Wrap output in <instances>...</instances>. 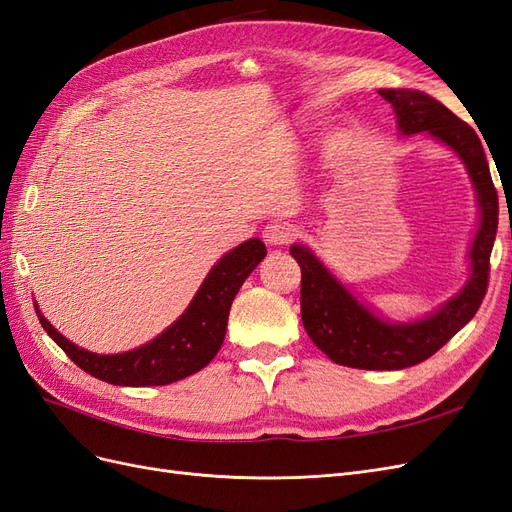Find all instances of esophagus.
<instances>
[{"mask_svg": "<svg viewBox=\"0 0 512 512\" xmlns=\"http://www.w3.org/2000/svg\"><path fill=\"white\" fill-rule=\"evenodd\" d=\"M294 236H296L294 227L287 225V223H270L264 229V240L270 246H283V244L291 242V238H294Z\"/></svg>", "mask_w": 512, "mask_h": 512, "instance_id": "esophagus-1", "label": "esophagus"}]
</instances>
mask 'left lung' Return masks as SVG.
<instances>
[{"label": "left lung", "mask_w": 512, "mask_h": 512, "mask_svg": "<svg viewBox=\"0 0 512 512\" xmlns=\"http://www.w3.org/2000/svg\"><path fill=\"white\" fill-rule=\"evenodd\" d=\"M388 100L401 135L429 133L463 160L476 188L480 225L470 251V281L440 309L412 324H390L358 302L334 279L326 266L302 244L289 248L300 264V311L311 341L343 367L367 371H399L431 358L470 321L483 304L489 285V257L498 233V191H495L480 137L425 92L379 90Z\"/></svg>", "instance_id": "8db88e82"}]
</instances>
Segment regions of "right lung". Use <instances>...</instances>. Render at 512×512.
Wrapping results in <instances>:
<instances>
[{
    "instance_id": "1",
    "label": "right lung",
    "mask_w": 512,
    "mask_h": 512,
    "mask_svg": "<svg viewBox=\"0 0 512 512\" xmlns=\"http://www.w3.org/2000/svg\"><path fill=\"white\" fill-rule=\"evenodd\" d=\"M264 257L266 246L257 238L233 248L210 270L180 319H175L163 334L133 352L113 356L87 352L62 337L42 317L38 306L36 313L49 337L85 373L115 386H165L201 371L216 356L225 339L231 302L246 276Z\"/></svg>"
}]
</instances>
